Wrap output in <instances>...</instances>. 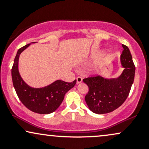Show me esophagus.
<instances>
[{"instance_id":"esophagus-1","label":"esophagus","mask_w":149,"mask_h":149,"mask_svg":"<svg viewBox=\"0 0 149 149\" xmlns=\"http://www.w3.org/2000/svg\"><path fill=\"white\" fill-rule=\"evenodd\" d=\"M82 81H83V78H81V77L78 76L76 78V83L77 84H80V83H82Z\"/></svg>"}]
</instances>
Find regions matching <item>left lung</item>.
I'll return each mask as SVG.
<instances>
[{"label": "left lung", "mask_w": 149, "mask_h": 149, "mask_svg": "<svg viewBox=\"0 0 149 149\" xmlns=\"http://www.w3.org/2000/svg\"><path fill=\"white\" fill-rule=\"evenodd\" d=\"M124 50L120 61L123 69L117 78H105L102 76L85 78L83 82L89 88L85 97L90 110L97 114H104L113 111L120 107L129 95L133 84L135 66L130 51L123 45Z\"/></svg>", "instance_id": "8db88e82"}]
</instances>
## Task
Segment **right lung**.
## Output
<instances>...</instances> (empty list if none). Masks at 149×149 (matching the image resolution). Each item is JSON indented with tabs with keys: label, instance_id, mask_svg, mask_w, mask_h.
<instances>
[{
	"label": "right lung",
	"instance_id": "obj_1",
	"mask_svg": "<svg viewBox=\"0 0 149 149\" xmlns=\"http://www.w3.org/2000/svg\"><path fill=\"white\" fill-rule=\"evenodd\" d=\"M32 43L19 49L12 68V78L17 95L22 103L31 111L40 114H49L55 111L64 98L65 94L75 86L76 80L66 83L57 80L42 88H33L22 79L19 71V59L21 53Z\"/></svg>",
	"mask_w": 149,
	"mask_h": 149
}]
</instances>
